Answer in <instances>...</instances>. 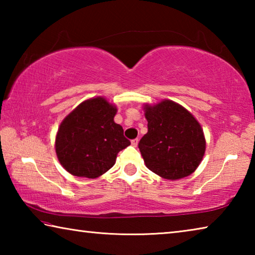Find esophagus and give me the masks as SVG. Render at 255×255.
<instances>
[{"label":"esophagus","mask_w":255,"mask_h":255,"mask_svg":"<svg viewBox=\"0 0 255 255\" xmlns=\"http://www.w3.org/2000/svg\"><path fill=\"white\" fill-rule=\"evenodd\" d=\"M138 141H139V140H138V138H135V139H132V140H131V145L133 146V147H137Z\"/></svg>","instance_id":"esophagus-1"}]
</instances>
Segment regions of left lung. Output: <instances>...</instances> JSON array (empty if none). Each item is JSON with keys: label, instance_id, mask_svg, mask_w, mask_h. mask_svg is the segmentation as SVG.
Returning <instances> with one entry per match:
<instances>
[{"label": "left lung", "instance_id": "left-lung-1", "mask_svg": "<svg viewBox=\"0 0 255 255\" xmlns=\"http://www.w3.org/2000/svg\"><path fill=\"white\" fill-rule=\"evenodd\" d=\"M147 133L138 147L145 165L163 179L189 176L199 166L206 152V138L191 112L172 100L143 106Z\"/></svg>", "mask_w": 255, "mask_h": 255}]
</instances>
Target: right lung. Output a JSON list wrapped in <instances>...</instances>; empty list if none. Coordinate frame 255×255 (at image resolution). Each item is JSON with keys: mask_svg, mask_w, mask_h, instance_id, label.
Returning a JSON list of instances; mask_svg holds the SVG:
<instances>
[{"mask_svg": "<svg viewBox=\"0 0 255 255\" xmlns=\"http://www.w3.org/2000/svg\"><path fill=\"white\" fill-rule=\"evenodd\" d=\"M117 107L105 97L81 102L60 123L55 139L59 163L68 173L97 179L115 165L117 155L130 145L115 123Z\"/></svg>", "mask_w": 255, "mask_h": 255, "instance_id": "add662e5", "label": "right lung"}]
</instances>
